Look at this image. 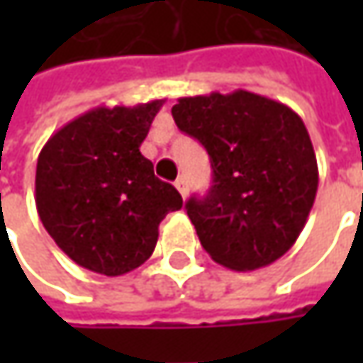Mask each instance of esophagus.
Instances as JSON below:
<instances>
[{
    "instance_id": "34e87169",
    "label": "esophagus",
    "mask_w": 363,
    "mask_h": 363,
    "mask_svg": "<svg viewBox=\"0 0 363 363\" xmlns=\"http://www.w3.org/2000/svg\"><path fill=\"white\" fill-rule=\"evenodd\" d=\"M175 188H177V191L186 198V196H188V182H186V177H177V179H175Z\"/></svg>"
}]
</instances>
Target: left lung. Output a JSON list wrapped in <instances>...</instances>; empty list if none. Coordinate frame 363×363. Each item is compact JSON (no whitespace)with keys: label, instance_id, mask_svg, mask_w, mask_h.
I'll return each mask as SVG.
<instances>
[{"label":"left lung","instance_id":"left-lung-1","mask_svg":"<svg viewBox=\"0 0 363 363\" xmlns=\"http://www.w3.org/2000/svg\"><path fill=\"white\" fill-rule=\"evenodd\" d=\"M172 115L210 155L212 188L186 202L203 250L232 271L283 257L305 228L319 184L299 115L248 91L184 96Z\"/></svg>","mask_w":363,"mask_h":363}]
</instances>
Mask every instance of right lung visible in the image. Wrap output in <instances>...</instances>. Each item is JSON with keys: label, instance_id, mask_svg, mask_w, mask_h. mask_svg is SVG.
I'll return each mask as SVG.
<instances>
[{"label": "right lung", "instance_id": "right-lung-1", "mask_svg": "<svg viewBox=\"0 0 363 363\" xmlns=\"http://www.w3.org/2000/svg\"><path fill=\"white\" fill-rule=\"evenodd\" d=\"M161 105L96 106L54 133L38 155L40 220L82 269L119 277L141 267L161 220L184 206L139 151Z\"/></svg>", "mask_w": 363, "mask_h": 363}]
</instances>
